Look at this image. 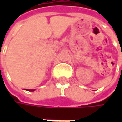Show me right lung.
<instances>
[{
	"instance_id": "obj_1",
	"label": "right lung",
	"mask_w": 122,
	"mask_h": 122,
	"mask_svg": "<svg viewBox=\"0 0 122 122\" xmlns=\"http://www.w3.org/2000/svg\"><path fill=\"white\" fill-rule=\"evenodd\" d=\"M28 90V91H30V92H34L35 90V89H30V90Z\"/></svg>"
}]
</instances>
